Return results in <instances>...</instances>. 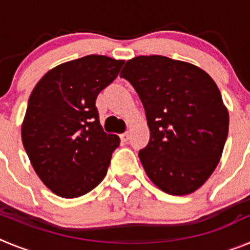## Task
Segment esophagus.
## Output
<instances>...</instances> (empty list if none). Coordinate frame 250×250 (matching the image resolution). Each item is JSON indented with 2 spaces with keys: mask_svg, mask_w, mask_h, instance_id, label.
Listing matches in <instances>:
<instances>
[{
  "mask_svg": "<svg viewBox=\"0 0 250 250\" xmlns=\"http://www.w3.org/2000/svg\"><path fill=\"white\" fill-rule=\"evenodd\" d=\"M120 138H121V140L124 141V143H126V141L130 139V134L127 131L124 132V134H121V135H120Z\"/></svg>",
  "mask_w": 250,
  "mask_h": 250,
  "instance_id": "obj_1",
  "label": "esophagus"
}]
</instances>
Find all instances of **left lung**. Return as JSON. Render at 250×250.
Here are the masks:
<instances>
[{
    "instance_id": "1",
    "label": "left lung",
    "mask_w": 250,
    "mask_h": 250,
    "mask_svg": "<svg viewBox=\"0 0 250 250\" xmlns=\"http://www.w3.org/2000/svg\"><path fill=\"white\" fill-rule=\"evenodd\" d=\"M120 77L144 105L149 144L139 158L151 182L171 195L199 189L219 163L229 114L216 83L202 68L165 56L129 60Z\"/></svg>"
}]
</instances>
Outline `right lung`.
I'll use <instances>...</instances> for the list:
<instances>
[{
	"instance_id": "obj_1",
	"label": "right lung",
	"mask_w": 250,
	"mask_h": 250,
	"mask_svg": "<svg viewBox=\"0 0 250 250\" xmlns=\"http://www.w3.org/2000/svg\"><path fill=\"white\" fill-rule=\"evenodd\" d=\"M124 61L89 55L48 71L35 86L22 124V143L39 178L61 198L98 187L120 139L106 134L96 98Z\"/></svg>"
}]
</instances>
